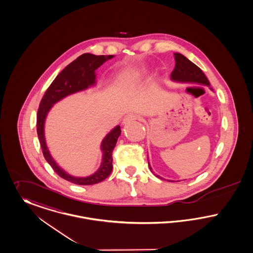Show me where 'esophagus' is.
Masks as SVG:
<instances>
[{
    "mask_svg": "<svg viewBox=\"0 0 253 253\" xmlns=\"http://www.w3.org/2000/svg\"><path fill=\"white\" fill-rule=\"evenodd\" d=\"M138 119V116L135 115V114H129L127 116H125V118L123 119V123H128L130 121H133L135 119Z\"/></svg>",
    "mask_w": 253,
    "mask_h": 253,
    "instance_id": "esophagus-1",
    "label": "esophagus"
}]
</instances>
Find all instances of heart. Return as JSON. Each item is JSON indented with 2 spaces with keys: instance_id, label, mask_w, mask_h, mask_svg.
Here are the masks:
<instances>
[{
  "instance_id": "1",
  "label": "heart",
  "mask_w": 253,
  "mask_h": 253,
  "mask_svg": "<svg viewBox=\"0 0 253 253\" xmlns=\"http://www.w3.org/2000/svg\"><path fill=\"white\" fill-rule=\"evenodd\" d=\"M144 75V71H136L134 73H132L129 76H127V79H134V78H137V77H140L142 75Z\"/></svg>"
}]
</instances>
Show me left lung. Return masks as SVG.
Segmentation results:
<instances>
[{
  "label": "left lung",
  "instance_id": "1",
  "mask_svg": "<svg viewBox=\"0 0 253 253\" xmlns=\"http://www.w3.org/2000/svg\"><path fill=\"white\" fill-rule=\"evenodd\" d=\"M174 55H175L176 65H175L173 72L171 73L172 80L178 81V82H189V83H197V84H203V85L210 86V83H209L207 76L198 66H196L194 64L193 62H191L190 60L187 59L185 56H183L182 54L178 53V52H176ZM149 168H150L151 172L153 174H155L153 172L150 164H149ZM155 176L159 178L164 179L156 174H155ZM170 181H173V180H170Z\"/></svg>",
  "mask_w": 253,
  "mask_h": 253
}]
</instances>
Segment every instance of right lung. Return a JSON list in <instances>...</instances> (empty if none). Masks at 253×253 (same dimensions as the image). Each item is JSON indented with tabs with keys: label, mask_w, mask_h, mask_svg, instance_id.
I'll return each mask as SVG.
<instances>
[{
	"label": "right lung",
	"mask_w": 253,
	"mask_h": 253,
	"mask_svg": "<svg viewBox=\"0 0 253 253\" xmlns=\"http://www.w3.org/2000/svg\"><path fill=\"white\" fill-rule=\"evenodd\" d=\"M114 55H94L90 53H84L80 55L56 76L50 86L45 90L39 105L37 113V134L45 161L58 176L75 184L91 185L98 183L109 177L113 170V151L121 134L120 126L118 125L116 128H114L102 140L101 151L103 156L102 164L99 169L89 177L78 178L68 174L61 169L50 156L45 144L44 133L45 118L52 105L58 102L62 98L77 91L88 89L90 86L94 85L95 70L98 69L107 60L112 59Z\"/></svg>",
	"instance_id": "obj_1"
}]
</instances>
